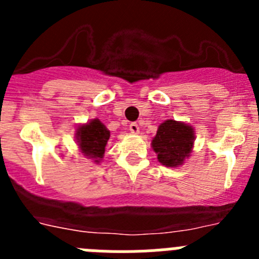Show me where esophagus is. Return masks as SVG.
<instances>
[{
  "label": "esophagus",
  "mask_w": 259,
  "mask_h": 259,
  "mask_svg": "<svg viewBox=\"0 0 259 259\" xmlns=\"http://www.w3.org/2000/svg\"><path fill=\"white\" fill-rule=\"evenodd\" d=\"M130 131H131V134H139L140 132V127H139L137 123H131L130 124Z\"/></svg>",
  "instance_id": "1"
}]
</instances>
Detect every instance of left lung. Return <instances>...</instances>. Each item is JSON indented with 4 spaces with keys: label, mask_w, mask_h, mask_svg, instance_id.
<instances>
[{
    "label": "left lung",
    "mask_w": 259,
    "mask_h": 259,
    "mask_svg": "<svg viewBox=\"0 0 259 259\" xmlns=\"http://www.w3.org/2000/svg\"><path fill=\"white\" fill-rule=\"evenodd\" d=\"M194 143L193 128L187 123L167 119L158 127L152 148L158 161L166 167H178L191 155Z\"/></svg>",
    "instance_id": "1"
}]
</instances>
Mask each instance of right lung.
<instances>
[{"instance_id":"right-lung-1","label":"right lung","mask_w":259,"mask_h":259,"mask_svg":"<svg viewBox=\"0 0 259 259\" xmlns=\"http://www.w3.org/2000/svg\"><path fill=\"white\" fill-rule=\"evenodd\" d=\"M110 137V131L98 119H92L87 124L79 125L76 130V143L87 158H92L100 163L104 158L105 148Z\"/></svg>"}]
</instances>
